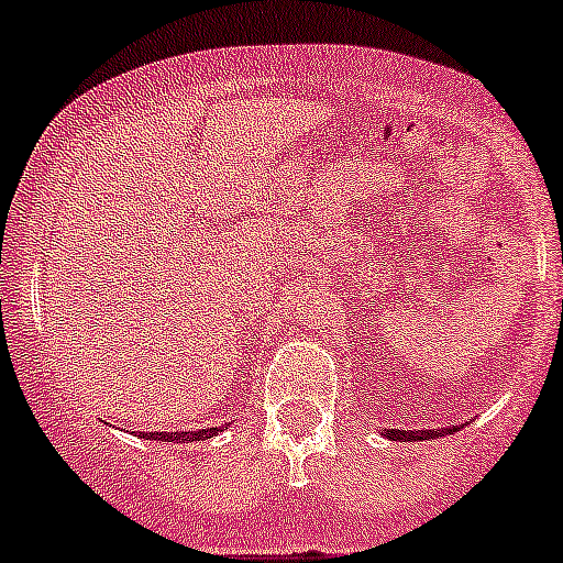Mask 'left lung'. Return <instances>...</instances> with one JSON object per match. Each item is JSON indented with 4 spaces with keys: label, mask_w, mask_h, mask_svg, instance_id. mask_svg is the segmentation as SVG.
<instances>
[{
    "label": "left lung",
    "mask_w": 563,
    "mask_h": 563,
    "mask_svg": "<svg viewBox=\"0 0 563 563\" xmlns=\"http://www.w3.org/2000/svg\"><path fill=\"white\" fill-rule=\"evenodd\" d=\"M457 430V424L452 428H441V430H384L389 441H430L439 439V435H452Z\"/></svg>",
    "instance_id": "left-lung-1"
}]
</instances>
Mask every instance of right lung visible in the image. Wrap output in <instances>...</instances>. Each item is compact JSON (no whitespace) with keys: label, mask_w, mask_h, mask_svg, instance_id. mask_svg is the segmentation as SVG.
Here are the masks:
<instances>
[{"label":"right lung","mask_w":563,"mask_h":563,"mask_svg":"<svg viewBox=\"0 0 563 563\" xmlns=\"http://www.w3.org/2000/svg\"><path fill=\"white\" fill-rule=\"evenodd\" d=\"M218 433V428L207 430H176V433H144L146 441H174V444H185V441H207Z\"/></svg>","instance_id":"1"}]
</instances>
